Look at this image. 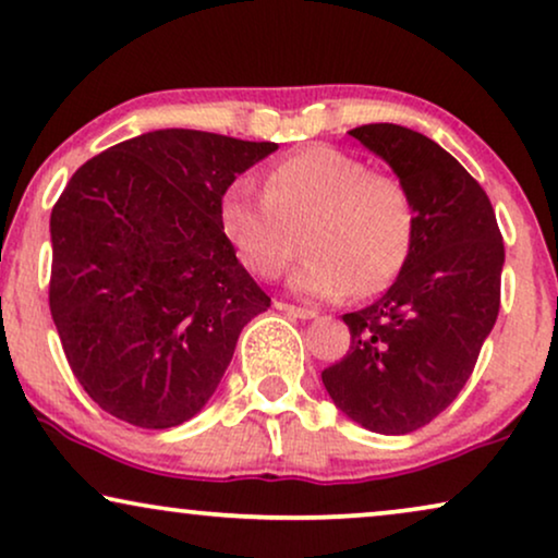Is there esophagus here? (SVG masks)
Here are the masks:
<instances>
[{"instance_id": "esophagus-1", "label": "esophagus", "mask_w": 558, "mask_h": 558, "mask_svg": "<svg viewBox=\"0 0 558 558\" xmlns=\"http://www.w3.org/2000/svg\"><path fill=\"white\" fill-rule=\"evenodd\" d=\"M277 310H284L287 315H294V317H300V320H313V317H317L315 310H310V307H296V305H289V302H277Z\"/></svg>"}]
</instances>
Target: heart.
<instances>
[{
    "mask_svg": "<svg viewBox=\"0 0 558 558\" xmlns=\"http://www.w3.org/2000/svg\"><path fill=\"white\" fill-rule=\"evenodd\" d=\"M220 228L238 262L262 279L287 269L296 230L307 228L310 256L292 274V287L338 300L376 294L400 277L415 243L417 209L400 177L317 143L274 161L264 192L248 182L230 184L220 199Z\"/></svg>",
    "mask_w": 558,
    "mask_h": 558,
    "instance_id": "1",
    "label": "heart"
}]
</instances>
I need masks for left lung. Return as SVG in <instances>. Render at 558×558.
I'll return each instance as SVG.
<instances>
[{"instance_id":"obj_1","label":"left lung","mask_w":558,"mask_h":558,"mask_svg":"<svg viewBox=\"0 0 558 558\" xmlns=\"http://www.w3.org/2000/svg\"><path fill=\"white\" fill-rule=\"evenodd\" d=\"M349 135L408 184L417 230L395 284L343 315L349 353L323 368V385L351 421L404 436L438 417L472 376L500 313L505 243L487 192L436 141L392 122Z\"/></svg>"}]
</instances>
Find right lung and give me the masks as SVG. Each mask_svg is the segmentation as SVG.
I'll use <instances>...</instances> for the list:
<instances>
[{
    "mask_svg": "<svg viewBox=\"0 0 558 558\" xmlns=\"http://www.w3.org/2000/svg\"><path fill=\"white\" fill-rule=\"evenodd\" d=\"M274 150L154 130L89 158L58 197L50 315L78 385L118 421L163 430L197 415L271 305L222 235L220 199Z\"/></svg>",
    "mask_w": 558,
    "mask_h": 558,
    "instance_id": "1",
    "label": "right lung"
}]
</instances>
